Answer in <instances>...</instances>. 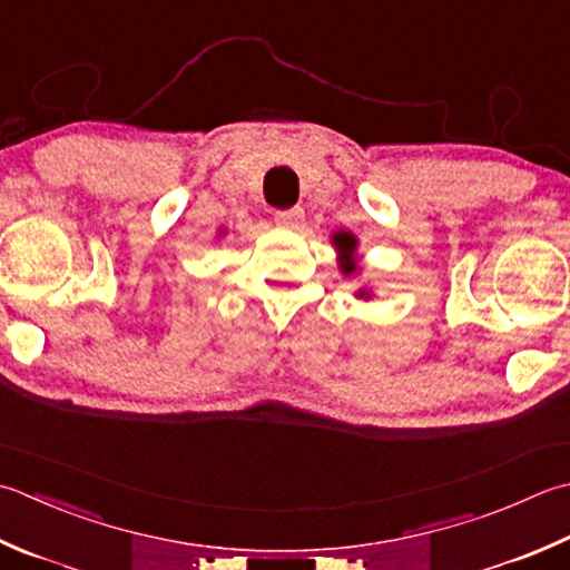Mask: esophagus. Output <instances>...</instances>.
<instances>
[{
    "label": "esophagus",
    "mask_w": 570,
    "mask_h": 570,
    "mask_svg": "<svg viewBox=\"0 0 570 570\" xmlns=\"http://www.w3.org/2000/svg\"><path fill=\"white\" fill-rule=\"evenodd\" d=\"M301 219H304V209H301V207L274 212V222H276V225H282V227H296Z\"/></svg>",
    "instance_id": "1"
}]
</instances>
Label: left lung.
Segmentation results:
<instances>
[{
  "label": "left lung",
  "instance_id": "8db88e82",
  "mask_svg": "<svg viewBox=\"0 0 570 570\" xmlns=\"http://www.w3.org/2000/svg\"><path fill=\"white\" fill-rule=\"evenodd\" d=\"M333 242H336V247L345 254V259H343V272L345 274H353V269H355V262H353V249H355V239L351 237V234H345V232H341V234H336V237H333Z\"/></svg>",
  "mask_w": 570,
  "mask_h": 570
}]
</instances>
